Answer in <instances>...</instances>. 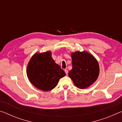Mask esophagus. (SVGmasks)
Here are the masks:
<instances>
[{
  "mask_svg": "<svg viewBox=\"0 0 122 122\" xmlns=\"http://www.w3.org/2000/svg\"><path fill=\"white\" fill-rule=\"evenodd\" d=\"M65 71L66 74H67V75L68 73V70H67V69H65Z\"/></svg>",
  "mask_w": 122,
  "mask_h": 122,
  "instance_id": "1",
  "label": "esophagus"
}]
</instances>
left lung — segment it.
Returning a JSON list of instances; mask_svg holds the SVG:
<instances>
[{
	"label": "left lung",
	"mask_w": 122,
	"mask_h": 122,
	"mask_svg": "<svg viewBox=\"0 0 122 122\" xmlns=\"http://www.w3.org/2000/svg\"><path fill=\"white\" fill-rule=\"evenodd\" d=\"M72 69L68 75L74 83L80 89L89 86L98 78L100 68L97 61L86 51L71 53Z\"/></svg>",
	"instance_id": "1"
}]
</instances>
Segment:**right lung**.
<instances>
[{"label": "right lung", "instance_id": "obj_1", "mask_svg": "<svg viewBox=\"0 0 122 122\" xmlns=\"http://www.w3.org/2000/svg\"><path fill=\"white\" fill-rule=\"evenodd\" d=\"M51 51L36 53L32 57L27 68V74L30 81L39 89L52 90L59 80L66 75L60 66L55 63Z\"/></svg>", "mask_w": 122, "mask_h": 122}]
</instances>
